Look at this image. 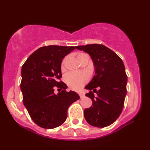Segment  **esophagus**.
Listing matches in <instances>:
<instances>
[{
    "mask_svg": "<svg viewBox=\"0 0 150 150\" xmlns=\"http://www.w3.org/2000/svg\"><path fill=\"white\" fill-rule=\"evenodd\" d=\"M79 96H80L81 98H82L84 97V94L83 93H82V92H79Z\"/></svg>",
    "mask_w": 150,
    "mask_h": 150,
    "instance_id": "esophagus-1",
    "label": "esophagus"
}]
</instances>
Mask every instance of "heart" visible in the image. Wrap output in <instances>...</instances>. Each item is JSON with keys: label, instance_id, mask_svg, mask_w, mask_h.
Here are the masks:
<instances>
[{"label": "heart", "instance_id": "heart-1", "mask_svg": "<svg viewBox=\"0 0 150 150\" xmlns=\"http://www.w3.org/2000/svg\"><path fill=\"white\" fill-rule=\"evenodd\" d=\"M86 55L84 53H79L77 55V59L80 62L82 57ZM64 62L62 63V69H64ZM88 79V75L86 73H78V72H69L66 75L65 81L68 86L73 90H78L82 87Z\"/></svg>", "mask_w": 150, "mask_h": 150}]
</instances>
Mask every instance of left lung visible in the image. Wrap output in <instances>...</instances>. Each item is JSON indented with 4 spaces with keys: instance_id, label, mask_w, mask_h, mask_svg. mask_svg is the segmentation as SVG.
<instances>
[{
    "instance_id": "obj_1",
    "label": "left lung",
    "mask_w": 150,
    "mask_h": 150,
    "mask_svg": "<svg viewBox=\"0 0 150 150\" xmlns=\"http://www.w3.org/2000/svg\"><path fill=\"white\" fill-rule=\"evenodd\" d=\"M90 55L95 73L85 89L93 103L84 110V117L90 125L104 128L113 123L122 112L127 93L128 77L122 59L103 44L75 46ZM94 93H96L95 96Z\"/></svg>"
}]
</instances>
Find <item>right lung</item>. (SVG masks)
I'll use <instances>...</instances> for the list:
<instances>
[{
	"instance_id": "1",
	"label": "right lung",
	"mask_w": 150,
	"mask_h": 150,
	"mask_svg": "<svg viewBox=\"0 0 150 150\" xmlns=\"http://www.w3.org/2000/svg\"><path fill=\"white\" fill-rule=\"evenodd\" d=\"M75 49L74 46L41 47L22 67L23 103L31 119L41 128L53 129L62 124L69 106L80 98L76 92L67 91L66 84L59 81L62 59ZM53 87L59 88L58 94L54 93Z\"/></svg>"
}]
</instances>
